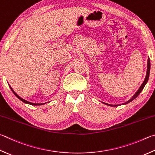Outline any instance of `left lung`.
I'll return each instance as SVG.
<instances>
[{
    "instance_id": "8db88e82",
    "label": "left lung",
    "mask_w": 155,
    "mask_h": 155,
    "mask_svg": "<svg viewBox=\"0 0 155 155\" xmlns=\"http://www.w3.org/2000/svg\"><path fill=\"white\" fill-rule=\"evenodd\" d=\"M150 59H149V58H148V61H147V70H146V77H145V79L144 81V82L142 83V84L141 85V86L140 87V88L138 89V90L136 91V94H135L133 96H132V97L131 98L130 100H129L127 102H126L125 103L122 104V105H124V104H128L129 102H131V101H133L134 99H136V98L138 96V95L141 93V91L143 90V89H144V87H145V85H146V83H147L148 81V78H149V75H150ZM103 104H104L106 105H108V106H120L121 104H115V105H113V104H107V103H105V102H101Z\"/></svg>"
}]
</instances>
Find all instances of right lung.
I'll list each match as a JSON object with an SVG mask.
<instances>
[{
	"label": "right lung",
	"mask_w": 155,
	"mask_h": 155,
	"mask_svg": "<svg viewBox=\"0 0 155 155\" xmlns=\"http://www.w3.org/2000/svg\"><path fill=\"white\" fill-rule=\"evenodd\" d=\"M9 87H10V89H11V91H13V93L14 94V95H15V96L18 98V99H19L20 100L21 102H23L24 103H25V104H30V105H32V106H40V105H43V104H47V102H45V103H41V104H37V103H32V102H28V101H27V100H24V99H23V98L22 97H19V95L16 94V93L14 91V90L12 89V87H11V86H10V85L9 84Z\"/></svg>",
	"instance_id": "right-lung-1"
}]
</instances>
